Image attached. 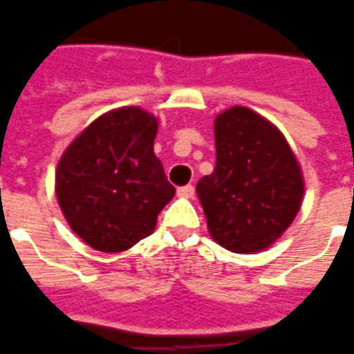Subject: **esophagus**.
<instances>
[{"label": "esophagus", "mask_w": 354, "mask_h": 354, "mask_svg": "<svg viewBox=\"0 0 354 354\" xmlns=\"http://www.w3.org/2000/svg\"><path fill=\"white\" fill-rule=\"evenodd\" d=\"M177 194H179L180 198H192V196H194V187H192V185H187V187L177 188Z\"/></svg>", "instance_id": "34e87169"}]
</instances>
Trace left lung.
Here are the masks:
<instances>
[{"label": "left lung", "mask_w": 354, "mask_h": 354, "mask_svg": "<svg viewBox=\"0 0 354 354\" xmlns=\"http://www.w3.org/2000/svg\"><path fill=\"white\" fill-rule=\"evenodd\" d=\"M215 149L213 174L196 185L209 236L232 252L264 251L300 211V164L279 128L241 105L216 115Z\"/></svg>", "instance_id": "8db88e82"}]
</instances>
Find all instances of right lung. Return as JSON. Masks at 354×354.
<instances>
[{
	"label": "right lung",
	"mask_w": 354,
	"mask_h": 354,
	"mask_svg": "<svg viewBox=\"0 0 354 354\" xmlns=\"http://www.w3.org/2000/svg\"><path fill=\"white\" fill-rule=\"evenodd\" d=\"M158 118L141 107L103 113L71 141L56 167V198L69 228L102 252L151 236L174 198L154 154Z\"/></svg>",
	"instance_id": "obj_1"
}]
</instances>
